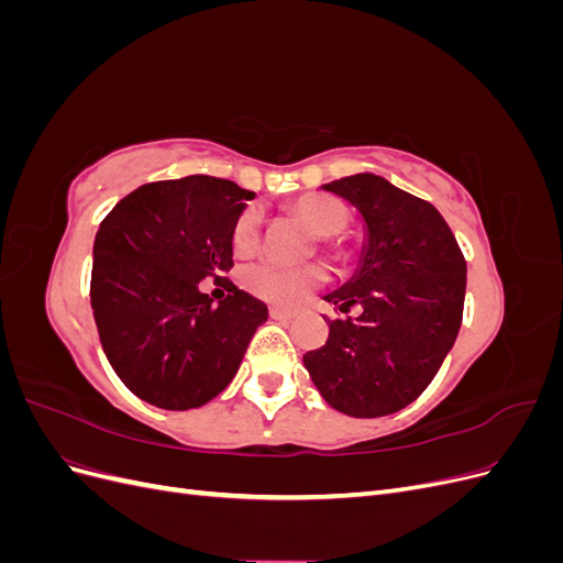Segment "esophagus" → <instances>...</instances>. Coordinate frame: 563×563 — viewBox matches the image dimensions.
I'll return each mask as SVG.
<instances>
[{
  "mask_svg": "<svg viewBox=\"0 0 563 563\" xmlns=\"http://www.w3.org/2000/svg\"><path fill=\"white\" fill-rule=\"evenodd\" d=\"M269 317L277 319V321H294L296 312L291 310H279V308H269Z\"/></svg>",
  "mask_w": 563,
  "mask_h": 563,
  "instance_id": "esophagus-1",
  "label": "esophagus"
}]
</instances>
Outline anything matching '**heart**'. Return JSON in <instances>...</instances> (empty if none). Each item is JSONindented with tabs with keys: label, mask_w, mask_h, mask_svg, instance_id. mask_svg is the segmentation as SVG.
<instances>
[{
	"label": "heart",
	"mask_w": 563,
	"mask_h": 563,
	"mask_svg": "<svg viewBox=\"0 0 563 563\" xmlns=\"http://www.w3.org/2000/svg\"><path fill=\"white\" fill-rule=\"evenodd\" d=\"M296 211L308 220L321 242H333V236L350 225V209L331 195H305L296 201ZM263 213L249 207L234 220L232 251L236 255H249L261 244ZM242 282L253 296L267 302L294 308L302 302L314 288L327 282V269L319 263L310 265H284L275 258H261L244 267Z\"/></svg>",
	"instance_id": "obj_1"
}]
</instances>
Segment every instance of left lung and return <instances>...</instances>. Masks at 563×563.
I'll use <instances>...</instances> for the list:
<instances>
[{"label": "left lung", "instance_id": "8db88e82", "mask_svg": "<svg viewBox=\"0 0 563 563\" xmlns=\"http://www.w3.org/2000/svg\"><path fill=\"white\" fill-rule=\"evenodd\" d=\"M364 220L354 275L323 300L360 317L329 321L327 345L302 356L335 411L380 418L432 383L463 321L467 265L432 203L373 174L321 185Z\"/></svg>", "mask_w": 563, "mask_h": 563}]
</instances>
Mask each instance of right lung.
I'll return each mask as SVG.
<instances>
[{"instance_id": "1", "label": "right lung", "mask_w": 563, "mask_h": 563, "mask_svg": "<svg viewBox=\"0 0 563 563\" xmlns=\"http://www.w3.org/2000/svg\"><path fill=\"white\" fill-rule=\"evenodd\" d=\"M253 192L232 180L187 176L141 185L100 223L91 308L110 366L135 397L199 408L240 371L267 308L225 279L228 298L199 282L232 267V228Z\"/></svg>"}]
</instances>
